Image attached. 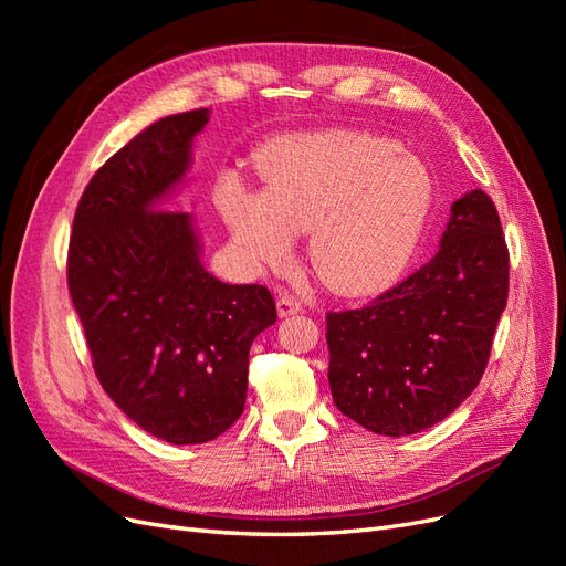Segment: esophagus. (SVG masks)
<instances>
[{"label": "esophagus", "instance_id": "1", "mask_svg": "<svg viewBox=\"0 0 566 566\" xmlns=\"http://www.w3.org/2000/svg\"><path fill=\"white\" fill-rule=\"evenodd\" d=\"M276 310H279V316L297 314V312H302V302H300L297 297H293V295L283 293V295H279V300H276Z\"/></svg>", "mask_w": 566, "mask_h": 566}]
</instances>
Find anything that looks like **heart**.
Here are the masks:
<instances>
[{"label":"heart","mask_w":566,"mask_h":566,"mask_svg":"<svg viewBox=\"0 0 566 566\" xmlns=\"http://www.w3.org/2000/svg\"><path fill=\"white\" fill-rule=\"evenodd\" d=\"M266 193L231 186L221 212L254 262L279 266L295 234L310 233L316 276L337 293L387 285L413 254L432 205L424 165L385 136L328 132L283 146L266 169Z\"/></svg>","instance_id":"1"}]
</instances>
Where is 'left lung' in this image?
<instances>
[{"mask_svg":"<svg viewBox=\"0 0 566 566\" xmlns=\"http://www.w3.org/2000/svg\"><path fill=\"white\" fill-rule=\"evenodd\" d=\"M507 283L499 210L476 188L453 202L430 262L361 310L325 314L335 406L385 437L451 416L486 370Z\"/></svg>","mask_w":566,"mask_h":566,"instance_id":"obj_1","label":"left lung"}]
</instances>
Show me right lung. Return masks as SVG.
Instances as JSON below:
<instances>
[{
    "instance_id": "obj_1",
    "label": "right lung",
    "mask_w": 566,
    "mask_h": 566,
    "mask_svg": "<svg viewBox=\"0 0 566 566\" xmlns=\"http://www.w3.org/2000/svg\"><path fill=\"white\" fill-rule=\"evenodd\" d=\"M208 108L153 123L96 169L77 202L67 290L101 387L148 434L205 443L241 418L252 339L276 323L264 285L200 264L188 212L158 208L191 165Z\"/></svg>"
}]
</instances>
